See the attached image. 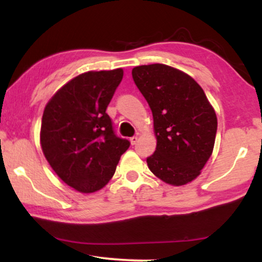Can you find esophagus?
Here are the masks:
<instances>
[{
  "instance_id": "34e87169",
  "label": "esophagus",
  "mask_w": 262,
  "mask_h": 262,
  "mask_svg": "<svg viewBox=\"0 0 262 262\" xmlns=\"http://www.w3.org/2000/svg\"><path fill=\"white\" fill-rule=\"evenodd\" d=\"M130 142H131L132 145H135L136 143L138 142V136H134V137H131V138H130Z\"/></svg>"
}]
</instances>
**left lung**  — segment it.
Returning <instances> with one entry per match:
<instances>
[{"label": "left lung", "instance_id": "obj_1", "mask_svg": "<svg viewBox=\"0 0 262 262\" xmlns=\"http://www.w3.org/2000/svg\"><path fill=\"white\" fill-rule=\"evenodd\" d=\"M132 77L154 118L157 144L149 169L173 186L194 180L212 154L217 117L203 88L184 71L164 64L139 66Z\"/></svg>", "mask_w": 262, "mask_h": 262}]
</instances>
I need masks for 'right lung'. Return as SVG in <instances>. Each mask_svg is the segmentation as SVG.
<instances>
[{
    "label": "right lung",
    "mask_w": 262,
    "mask_h": 262,
    "mask_svg": "<svg viewBox=\"0 0 262 262\" xmlns=\"http://www.w3.org/2000/svg\"><path fill=\"white\" fill-rule=\"evenodd\" d=\"M123 69L88 71L63 85L45 106L42 152L55 173L76 191L93 193L112 179L130 146L114 134L106 113Z\"/></svg>",
    "instance_id": "1"
}]
</instances>
